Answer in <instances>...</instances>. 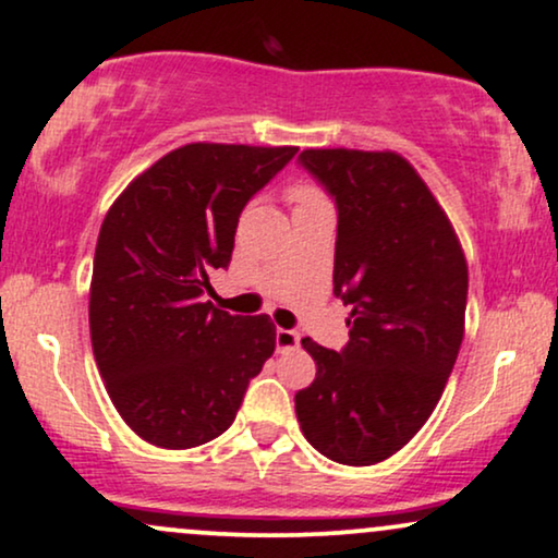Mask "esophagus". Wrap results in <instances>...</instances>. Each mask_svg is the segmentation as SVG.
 <instances>
[{"label": "esophagus", "mask_w": 558, "mask_h": 558, "mask_svg": "<svg viewBox=\"0 0 558 558\" xmlns=\"http://www.w3.org/2000/svg\"><path fill=\"white\" fill-rule=\"evenodd\" d=\"M301 342V335L295 329H278L275 331V348L278 352H288V350H295Z\"/></svg>", "instance_id": "34e87169"}]
</instances>
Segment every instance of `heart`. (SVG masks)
I'll return each instance as SVG.
<instances>
[{
  "mask_svg": "<svg viewBox=\"0 0 558 558\" xmlns=\"http://www.w3.org/2000/svg\"><path fill=\"white\" fill-rule=\"evenodd\" d=\"M288 197L295 203V208L299 206H308V203H316V201H324L319 190L314 185H308V182H299V185H293L288 190Z\"/></svg>",
  "mask_w": 558,
  "mask_h": 558,
  "instance_id": "obj_1",
  "label": "heart"
}]
</instances>
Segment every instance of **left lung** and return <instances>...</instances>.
<instances>
[{
  "mask_svg": "<svg viewBox=\"0 0 558 558\" xmlns=\"http://www.w3.org/2000/svg\"><path fill=\"white\" fill-rule=\"evenodd\" d=\"M301 167L335 197V295L352 306L340 352L303 337L316 378L295 393L322 456L373 466L420 433L463 340L469 267L446 210L397 151L306 149Z\"/></svg>",
  "mask_w": 558,
  "mask_h": 558,
  "instance_id": "obj_1",
  "label": "left lung"
}]
</instances>
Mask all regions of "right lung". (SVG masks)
Wrapping results in <instances>:
<instances>
[{
  "instance_id": "right-lung-1",
  "label": "right lung",
  "mask_w": 558,
  "mask_h": 558,
  "mask_svg": "<svg viewBox=\"0 0 558 558\" xmlns=\"http://www.w3.org/2000/svg\"><path fill=\"white\" fill-rule=\"evenodd\" d=\"M295 146L185 144L141 172L97 236L89 335L112 404L157 448L203 446L229 429L275 350L270 316L208 301L229 267L239 216Z\"/></svg>"
}]
</instances>
